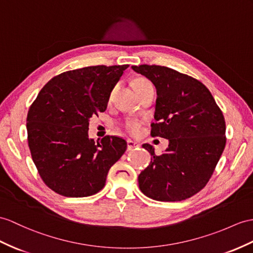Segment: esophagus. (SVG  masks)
<instances>
[{"instance_id": "1", "label": "esophagus", "mask_w": 253, "mask_h": 253, "mask_svg": "<svg viewBox=\"0 0 253 253\" xmlns=\"http://www.w3.org/2000/svg\"><path fill=\"white\" fill-rule=\"evenodd\" d=\"M139 143L138 141H135V140H132V139H127V149L128 150H132L134 149V148H137L139 147Z\"/></svg>"}]
</instances>
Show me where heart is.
I'll use <instances>...</instances> for the list:
<instances>
[{
	"instance_id": "obj_1",
	"label": "heart",
	"mask_w": 253,
	"mask_h": 253,
	"mask_svg": "<svg viewBox=\"0 0 253 253\" xmlns=\"http://www.w3.org/2000/svg\"><path fill=\"white\" fill-rule=\"evenodd\" d=\"M148 84H150V83L148 82L147 79L139 78V79H136L134 82V87H135V89H137V88L143 87V85ZM125 127H126V130L130 134L137 135L140 132L141 126H140V122L136 119H127L125 123Z\"/></svg>"
}]
</instances>
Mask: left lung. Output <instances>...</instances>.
Masks as SVG:
<instances>
[{
    "instance_id": "obj_1",
    "label": "left lung",
    "mask_w": 253,
    "mask_h": 253,
    "mask_svg": "<svg viewBox=\"0 0 253 253\" xmlns=\"http://www.w3.org/2000/svg\"><path fill=\"white\" fill-rule=\"evenodd\" d=\"M132 70L157 89L151 136L169 139L160 156L151 145H143L151 162L138 176L139 189L156 201L189 199L206 186L224 150L223 114L198 79L160 65H133Z\"/></svg>"
}]
</instances>
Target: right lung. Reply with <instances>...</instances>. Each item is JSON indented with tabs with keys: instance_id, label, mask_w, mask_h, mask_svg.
<instances>
[{
	"instance_id": "1",
	"label": "right lung",
	"mask_w": 253,
	"mask_h": 253,
	"mask_svg": "<svg viewBox=\"0 0 253 253\" xmlns=\"http://www.w3.org/2000/svg\"><path fill=\"white\" fill-rule=\"evenodd\" d=\"M126 65H96L64 72L44 85L27 117L28 144L41 178L55 193L84 198L97 193L126 141L89 138V120L105 112Z\"/></svg>"
}]
</instances>
